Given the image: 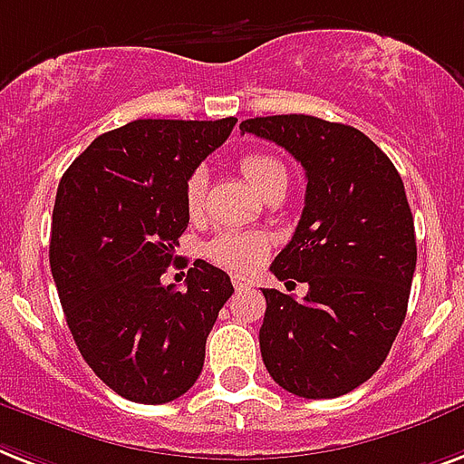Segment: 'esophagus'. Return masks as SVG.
<instances>
[{
	"instance_id": "obj_1",
	"label": "esophagus",
	"mask_w": 464,
	"mask_h": 464,
	"mask_svg": "<svg viewBox=\"0 0 464 464\" xmlns=\"http://www.w3.org/2000/svg\"><path fill=\"white\" fill-rule=\"evenodd\" d=\"M232 285H235V290H249L251 280L244 276H232Z\"/></svg>"
}]
</instances>
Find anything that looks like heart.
I'll list each match as a JSON object with an SVG mask.
<instances>
[{"label": "heart", "mask_w": 464, "mask_h": 464, "mask_svg": "<svg viewBox=\"0 0 464 464\" xmlns=\"http://www.w3.org/2000/svg\"><path fill=\"white\" fill-rule=\"evenodd\" d=\"M239 169L258 194H266L276 187H287V168L268 153L244 155L239 160ZM206 187H208V179L203 169L191 172L184 181V206L191 218L201 215L203 203H206ZM268 251L270 239L256 232H222L206 246V256L210 261L227 270H239V273L258 268L266 261Z\"/></svg>", "instance_id": "heart-1"}]
</instances>
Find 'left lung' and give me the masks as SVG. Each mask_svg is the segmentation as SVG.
<instances>
[{
  "label": "left lung",
  "mask_w": 464,
  "mask_h": 464,
  "mask_svg": "<svg viewBox=\"0 0 464 464\" xmlns=\"http://www.w3.org/2000/svg\"><path fill=\"white\" fill-rule=\"evenodd\" d=\"M239 129L283 146L306 172L302 220L270 270L309 292L296 302L263 290V364L292 395H344L379 372L405 321L417 266L405 184L388 155L347 124L276 114Z\"/></svg>",
  "instance_id": "left-lung-1"
}]
</instances>
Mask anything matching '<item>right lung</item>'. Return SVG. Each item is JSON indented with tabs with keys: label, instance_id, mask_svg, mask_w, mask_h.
<instances>
[{
	"label": "right lung",
	"instance_id": "1",
	"mask_svg": "<svg viewBox=\"0 0 464 464\" xmlns=\"http://www.w3.org/2000/svg\"><path fill=\"white\" fill-rule=\"evenodd\" d=\"M235 124L129 121L92 140L59 181L50 268L66 325L95 376L131 402L162 405L196 383L235 292L201 258L187 290L160 283L188 225L184 181Z\"/></svg>",
	"mask_w": 464,
	"mask_h": 464
}]
</instances>
